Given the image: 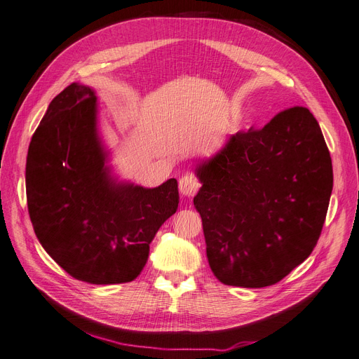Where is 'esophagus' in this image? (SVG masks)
I'll use <instances>...</instances> for the list:
<instances>
[{
	"label": "esophagus",
	"instance_id": "1",
	"mask_svg": "<svg viewBox=\"0 0 359 359\" xmlns=\"http://www.w3.org/2000/svg\"><path fill=\"white\" fill-rule=\"evenodd\" d=\"M201 188L199 180L192 175H184L179 180V191L183 196H194Z\"/></svg>",
	"mask_w": 359,
	"mask_h": 359
}]
</instances>
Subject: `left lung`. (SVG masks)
<instances>
[{
	"instance_id": "left-lung-1",
	"label": "left lung",
	"mask_w": 359,
	"mask_h": 359,
	"mask_svg": "<svg viewBox=\"0 0 359 359\" xmlns=\"http://www.w3.org/2000/svg\"><path fill=\"white\" fill-rule=\"evenodd\" d=\"M194 198L207 257L222 283L276 285L304 262L321 235L333 189L329 148L308 108L276 114L233 135L198 164Z\"/></svg>"
}]
</instances>
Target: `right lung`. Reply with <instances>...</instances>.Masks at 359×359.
I'll list each match as a JSON object with an SVG mask.
<instances>
[{
  "mask_svg": "<svg viewBox=\"0 0 359 359\" xmlns=\"http://www.w3.org/2000/svg\"><path fill=\"white\" fill-rule=\"evenodd\" d=\"M97 130V97L72 83L51 101L26 160L27 210L48 255L92 285L135 280L149 243L179 205L177 180L147 189L110 176Z\"/></svg>",
  "mask_w": 359,
  "mask_h": 359,
  "instance_id": "right-lung-1",
  "label": "right lung"
}]
</instances>
